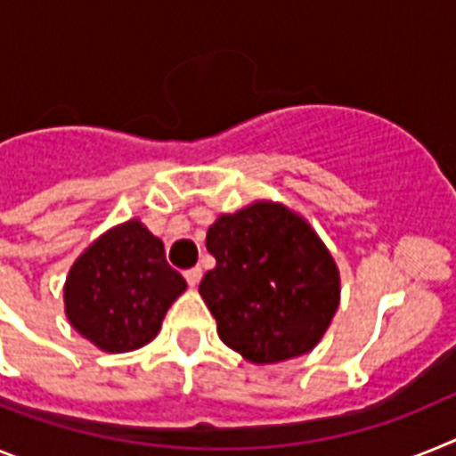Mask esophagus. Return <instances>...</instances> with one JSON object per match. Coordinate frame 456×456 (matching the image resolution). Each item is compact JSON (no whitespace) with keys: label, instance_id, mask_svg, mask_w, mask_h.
<instances>
[{"label":"esophagus","instance_id":"34e87169","mask_svg":"<svg viewBox=\"0 0 456 456\" xmlns=\"http://www.w3.org/2000/svg\"><path fill=\"white\" fill-rule=\"evenodd\" d=\"M185 280H188L190 287H197L201 280V268L195 266V268H190V271H185Z\"/></svg>","mask_w":456,"mask_h":456}]
</instances>
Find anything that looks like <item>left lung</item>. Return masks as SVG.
Masks as SVG:
<instances>
[{
	"mask_svg": "<svg viewBox=\"0 0 456 456\" xmlns=\"http://www.w3.org/2000/svg\"><path fill=\"white\" fill-rule=\"evenodd\" d=\"M216 268L200 294L217 335L255 365L310 354L339 307L338 264L300 213L252 201L223 213L206 233Z\"/></svg>",
	"mask_w": 456,
	"mask_h": 456,
	"instance_id": "8db88e82",
	"label": "left lung"
}]
</instances>
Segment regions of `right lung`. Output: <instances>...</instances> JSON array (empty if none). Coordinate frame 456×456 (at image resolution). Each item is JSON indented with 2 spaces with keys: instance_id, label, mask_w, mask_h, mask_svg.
<instances>
[{
  "instance_id": "add662e5",
  "label": "right lung",
  "mask_w": 456,
  "mask_h": 456,
  "mask_svg": "<svg viewBox=\"0 0 456 456\" xmlns=\"http://www.w3.org/2000/svg\"><path fill=\"white\" fill-rule=\"evenodd\" d=\"M188 284L165 245L134 217L98 236L70 266L63 310L70 326L105 354H128L160 332Z\"/></svg>"
}]
</instances>
